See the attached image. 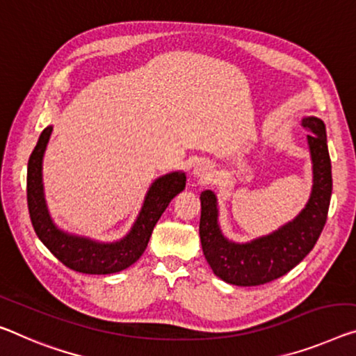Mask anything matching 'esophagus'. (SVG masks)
<instances>
[{"mask_svg": "<svg viewBox=\"0 0 356 356\" xmlns=\"http://www.w3.org/2000/svg\"><path fill=\"white\" fill-rule=\"evenodd\" d=\"M193 177L200 179V181H204V183L210 181L213 177V165L210 162H205V161L197 162L193 167Z\"/></svg>", "mask_w": 356, "mask_h": 356, "instance_id": "34e87169", "label": "esophagus"}]
</instances>
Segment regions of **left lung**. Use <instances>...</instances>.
<instances>
[{"mask_svg": "<svg viewBox=\"0 0 356 356\" xmlns=\"http://www.w3.org/2000/svg\"><path fill=\"white\" fill-rule=\"evenodd\" d=\"M312 159V191L307 204L294 220L269 235L247 243L229 240L220 227V209L213 191L200 194V242L205 259L216 277L231 285L256 286L285 275L315 247L323 231L332 193L331 159L326 127L321 119L304 116Z\"/></svg>", "mask_w": 356, "mask_h": 356, "instance_id": "obj_1", "label": "left lung"}]
</instances>
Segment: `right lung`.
I'll return each mask as SVG.
<instances>
[{"label": "right lung", "instance_id": "obj_1", "mask_svg": "<svg viewBox=\"0 0 356 356\" xmlns=\"http://www.w3.org/2000/svg\"><path fill=\"white\" fill-rule=\"evenodd\" d=\"M51 134L52 125H47L31 152L26 170V202L36 235L60 262L76 272L106 275L127 269L145 253L152 229L173 197L186 188L184 172H170L151 183L138 216L125 237L116 242H98L65 232L51 218L42 184V159Z\"/></svg>", "mask_w": 356, "mask_h": 356}]
</instances>
